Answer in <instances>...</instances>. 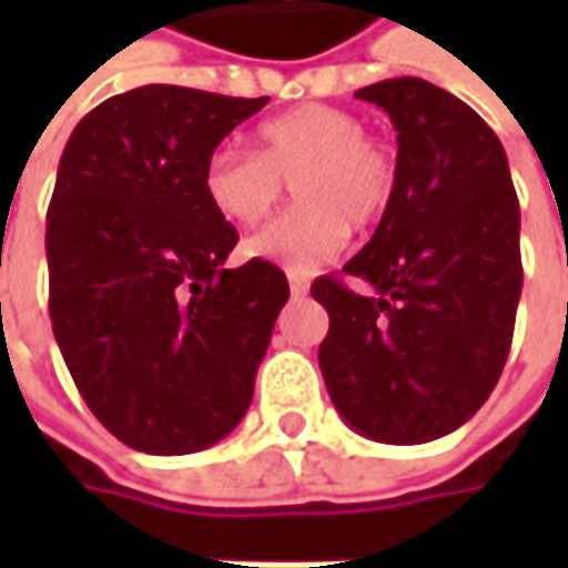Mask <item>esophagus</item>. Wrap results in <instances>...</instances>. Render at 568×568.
<instances>
[{"instance_id": "obj_1", "label": "esophagus", "mask_w": 568, "mask_h": 568, "mask_svg": "<svg viewBox=\"0 0 568 568\" xmlns=\"http://www.w3.org/2000/svg\"><path fill=\"white\" fill-rule=\"evenodd\" d=\"M310 291V277L306 274H291V294L294 296H303Z\"/></svg>"}]
</instances>
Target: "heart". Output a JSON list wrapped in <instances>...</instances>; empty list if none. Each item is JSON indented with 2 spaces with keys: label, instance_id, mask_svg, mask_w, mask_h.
I'll list each match as a JSON object with an SVG mask.
<instances>
[{
  "label": "heart",
  "instance_id": "heart-1",
  "mask_svg": "<svg viewBox=\"0 0 568 568\" xmlns=\"http://www.w3.org/2000/svg\"><path fill=\"white\" fill-rule=\"evenodd\" d=\"M294 183L300 205L252 233L246 252L310 274L344 252L351 230H373L398 195V154L369 135L357 113L303 103L255 129V154L221 144L207 154L202 189L227 224L252 227Z\"/></svg>",
  "mask_w": 568,
  "mask_h": 568
}]
</instances>
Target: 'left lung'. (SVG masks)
Here are the masks:
<instances>
[{"mask_svg": "<svg viewBox=\"0 0 568 568\" xmlns=\"http://www.w3.org/2000/svg\"><path fill=\"white\" fill-rule=\"evenodd\" d=\"M357 98L398 129V195L341 277L313 281L328 313L318 366L357 433L417 446L470 420L499 382L521 296V214L506 151L465 100L424 78Z\"/></svg>", "mask_w": 568, "mask_h": 568, "instance_id": "obj_1", "label": "left lung"}]
</instances>
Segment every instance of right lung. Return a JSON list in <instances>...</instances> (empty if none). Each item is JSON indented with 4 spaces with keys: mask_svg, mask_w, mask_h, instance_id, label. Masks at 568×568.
Masks as SVG:
<instances>
[{
    "mask_svg": "<svg viewBox=\"0 0 568 568\" xmlns=\"http://www.w3.org/2000/svg\"><path fill=\"white\" fill-rule=\"evenodd\" d=\"M268 98L144 84L103 100L62 151L47 211L50 318L84 404L148 455L243 420L291 287L207 205V154Z\"/></svg>",
    "mask_w": 568,
    "mask_h": 568,
    "instance_id": "obj_1",
    "label": "right lung"
}]
</instances>
